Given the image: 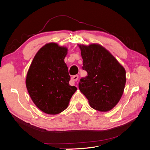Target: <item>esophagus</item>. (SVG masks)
Listing matches in <instances>:
<instances>
[{
    "label": "esophagus",
    "instance_id": "esophagus-1",
    "mask_svg": "<svg viewBox=\"0 0 150 150\" xmlns=\"http://www.w3.org/2000/svg\"><path fill=\"white\" fill-rule=\"evenodd\" d=\"M79 78V76L78 75H75V76H73L71 78V80L72 81H73V82H76L77 81H78Z\"/></svg>",
    "mask_w": 150,
    "mask_h": 150
}]
</instances>
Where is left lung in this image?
<instances>
[{"mask_svg":"<svg viewBox=\"0 0 150 150\" xmlns=\"http://www.w3.org/2000/svg\"><path fill=\"white\" fill-rule=\"evenodd\" d=\"M83 69L88 75L80 79L79 89L88 99L91 107L108 111L119 102L126 84L125 68L103 46L79 45Z\"/></svg>","mask_w":150,"mask_h":150,"instance_id":"1","label":"left lung"}]
</instances>
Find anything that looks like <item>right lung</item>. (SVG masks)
Listing matches in <instances>:
<instances>
[{
	"label": "right lung",
	"instance_id": "1",
	"mask_svg": "<svg viewBox=\"0 0 150 150\" xmlns=\"http://www.w3.org/2000/svg\"><path fill=\"white\" fill-rule=\"evenodd\" d=\"M65 47L56 43L45 45L35 54L26 77V87L32 100L40 110L57 115L67 108L77 90L69 85L71 77L64 62Z\"/></svg>",
	"mask_w": 150,
	"mask_h": 150
}]
</instances>
